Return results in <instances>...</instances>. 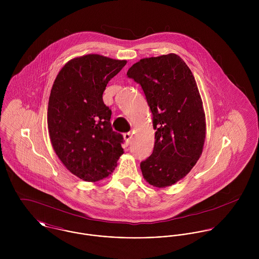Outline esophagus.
<instances>
[{
  "label": "esophagus",
  "instance_id": "1",
  "mask_svg": "<svg viewBox=\"0 0 259 259\" xmlns=\"http://www.w3.org/2000/svg\"><path fill=\"white\" fill-rule=\"evenodd\" d=\"M123 139H124V141H125V144L128 145V144H130V141H131V139H132V133L128 132V133L123 134Z\"/></svg>",
  "mask_w": 259,
  "mask_h": 259
}]
</instances>
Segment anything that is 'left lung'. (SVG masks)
Returning a JSON list of instances; mask_svg holds the SVG:
<instances>
[{
    "label": "left lung",
    "mask_w": 259,
    "mask_h": 259,
    "mask_svg": "<svg viewBox=\"0 0 259 259\" xmlns=\"http://www.w3.org/2000/svg\"><path fill=\"white\" fill-rule=\"evenodd\" d=\"M127 76L140 83L152 113L153 151L141 162L155 187L172 185L191 170L205 141V114L194 76L176 54L142 59Z\"/></svg>",
    "instance_id": "left-lung-1"
}]
</instances>
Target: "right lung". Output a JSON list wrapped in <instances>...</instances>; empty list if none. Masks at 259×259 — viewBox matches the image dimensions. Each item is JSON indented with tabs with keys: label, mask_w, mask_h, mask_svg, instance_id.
I'll list each match as a JSON object with an SVG mask.
<instances>
[{
	"label": "right lung",
	"mask_w": 259,
	"mask_h": 259,
	"mask_svg": "<svg viewBox=\"0 0 259 259\" xmlns=\"http://www.w3.org/2000/svg\"><path fill=\"white\" fill-rule=\"evenodd\" d=\"M125 64L85 55L69 61L54 81L48 106L51 143L64 165L84 182L108 178L123 153V137L112 131L103 94Z\"/></svg>",
	"instance_id": "1"
}]
</instances>
